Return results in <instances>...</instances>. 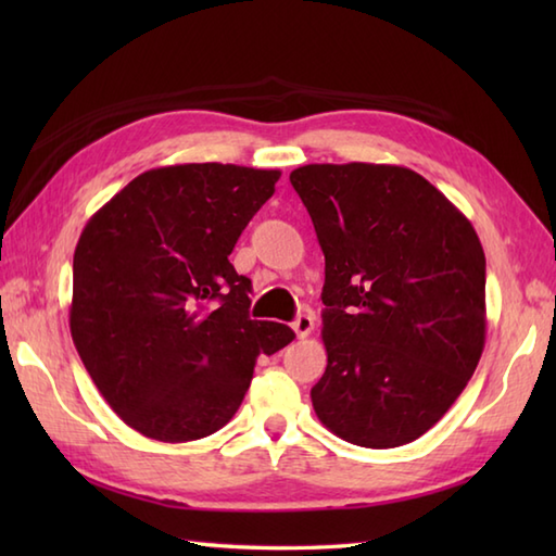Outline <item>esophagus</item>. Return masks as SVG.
Segmentation results:
<instances>
[{"label": "esophagus", "instance_id": "34e87169", "mask_svg": "<svg viewBox=\"0 0 556 556\" xmlns=\"http://www.w3.org/2000/svg\"><path fill=\"white\" fill-rule=\"evenodd\" d=\"M313 327H315V317H313V313H301L296 320H293V332H296V337L299 339H305L308 337L311 332H313Z\"/></svg>", "mask_w": 556, "mask_h": 556}]
</instances>
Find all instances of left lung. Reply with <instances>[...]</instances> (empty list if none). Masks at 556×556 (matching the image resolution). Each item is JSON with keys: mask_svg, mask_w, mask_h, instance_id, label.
<instances>
[{"mask_svg": "<svg viewBox=\"0 0 556 556\" xmlns=\"http://www.w3.org/2000/svg\"><path fill=\"white\" fill-rule=\"evenodd\" d=\"M289 179L325 253L317 418L368 448L418 440L485 349V253L473 224L394 164H305Z\"/></svg>", "mask_w": 556, "mask_h": 556, "instance_id": "1", "label": "left lung"}]
</instances>
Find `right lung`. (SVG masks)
Instances as JSON below:
<instances>
[{
	"mask_svg": "<svg viewBox=\"0 0 556 556\" xmlns=\"http://www.w3.org/2000/svg\"><path fill=\"white\" fill-rule=\"evenodd\" d=\"M279 176L219 162L150 169L80 233L71 337L104 401L150 440L191 442L224 428L255 358L296 337L251 320V279L229 263Z\"/></svg>",
	"mask_w": 556,
	"mask_h": 556,
	"instance_id": "obj_1",
	"label": "right lung"
}]
</instances>
